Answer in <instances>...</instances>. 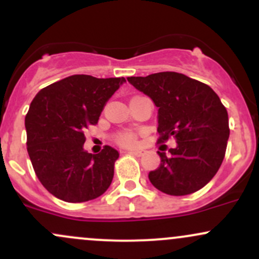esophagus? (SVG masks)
<instances>
[{"label": "esophagus", "mask_w": 259, "mask_h": 259, "mask_svg": "<svg viewBox=\"0 0 259 259\" xmlns=\"http://www.w3.org/2000/svg\"><path fill=\"white\" fill-rule=\"evenodd\" d=\"M144 151H142V149H132V151H128L127 153L128 154H133V155H137V157H140V155L143 154Z\"/></svg>", "instance_id": "esophagus-1"}]
</instances>
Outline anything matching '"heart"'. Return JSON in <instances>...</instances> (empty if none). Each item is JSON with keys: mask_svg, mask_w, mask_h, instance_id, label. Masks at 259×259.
I'll return each mask as SVG.
<instances>
[{"mask_svg": "<svg viewBox=\"0 0 259 259\" xmlns=\"http://www.w3.org/2000/svg\"><path fill=\"white\" fill-rule=\"evenodd\" d=\"M116 141L123 146H133L136 143V136L132 132H124L116 137Z\"/></svg>", "mask_w": 259, "mask_h": 259, "instance_id": "1", "label": "heart"}]
</instances>
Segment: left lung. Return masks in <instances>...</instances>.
Returning a JSON list of instances; mask_svg holds the SVG:
<instances>
[{
  "label": "left lung",
  "mask_w": 259,
  "mask_h": 259,
  "mask_svg": "<svg viewBox=\"0 0 259 259\" xmlns=\"http://www.w3.org/2000/svg\"><path fill=\"white\" fill-rule=\"evenodd\" d=\"M127 80L158 107V141H177L169 154L158 152L160 165L148 174L153 186L174 196L204 188L221 166L230 136L220 97L208 85L174 71Z\"/></svg>",
  "instance_id": "left-lung-1"
}]
</instances>
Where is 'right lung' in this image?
Wrapping results in <instances>:
<instances>
[{
  "label": "right lung",
  "instance_id": "add662e5",
  "mask_svg": "<svg viewBox=\"0 0 259 259\" xmlns=\"http://www.w3.org/2000/svg\"><path fill=\"white\" fill-rule=\"evenodd\" d=\"M124 77L71 75L41 89L26 116L27 151L44 188L66 202L99 197L113 179L118 152L105 146L99 154L84 149V131L96 124Z\"/></svg>",
  "mask_w": 259,
  "mask_h": 259
}]
</instances>
